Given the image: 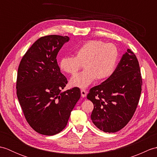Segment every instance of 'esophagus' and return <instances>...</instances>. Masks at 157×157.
Here are the masks:
<instances>
[{
  "label": "esophagus",
  "instance_id": "34e87169",
  "mask_svg": "<svg viewBox=\"0 0 157 157\" xmlns=\"http://www.w3.org/2000/svg\"><path fill=\"white\" fill-rule=\"evenodd\" d=\"M81 94L82 97H86V95H87V91L84 89H82L81 90Z\"/></svg>",
  "mask_w": 157,
  "mask_h": 157
}]
</instances>
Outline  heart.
Here are the masks:
<instances>
[{"label": "heart", "mask_w": 157, "mask_h": 157, "mask_svg": "<svg viewBox=\"0 0 157 157\" xmlns=\"http://www.w3.org/2000/svg\"><path fill=\"white\" fill-rule=\"evenodd\" d=\"M75 55L63 56L59 61V67L62 71L74 75L84 64V71L70 81L73 86L84 88L96 79L102 80L112 75L118 61L119 52L111 43L92 40L79 46Z\"/></svg>", "instance_id": "obj_1"}]
</instances>
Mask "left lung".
<instances>
[{
  "label": "left lung",
  "instance_id": "1",
  "mask_svg": "<svg viewBox=\"0 0 157 157\" xmlns=\"http://www.w3.org/2000/svg\"><path fill=\"white\" fill-rule=\"evenodd\" d=\"M142 86L137 57L128 49L112 75L101 84L90 90L87 98L94 104L91 115L93 123L109 133L124 128L137 108Z\"/></svg>",
  "mask_w": 157,
  "mask_h": 157
}]
</instances>
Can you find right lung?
<instances>
[{
    "label": "right lung",
    "instance_id": "right-lung-1",
    "mask_svg": "<svg viewBox=\"0 0 157 157\" xmlns=\"http://www.w3.org/2000/svg\"><path fill=\"white\" fill-rule=\"evenodd\" d=\"M68 36L49 35L37 40L20 61L17 96L26 121L39 134L52 136L65 128L80 90L74 87L61 92L67 79L56 61Z\"/></svg>",
    "mask_w": 157,
    "mask_h": 157
}]
</instances>
